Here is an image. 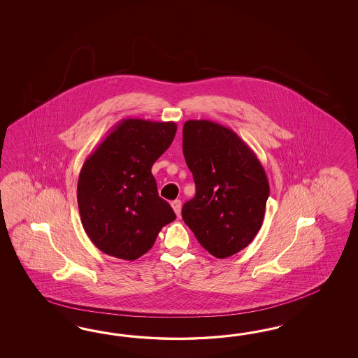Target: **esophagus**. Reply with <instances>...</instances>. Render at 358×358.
<instances>
[{
    "label": "esophagus",
    "instance_id": "obj_1",
    "mask_svg": "<svg viewBox=\"0 0 358 358\" xmlns=\"http://www.w3.org/2000/svg\"><path fill=\"white\" fill-rule=\"evenodd\" d=\"M171 205L173 207L176 215H177V217H180V215H181V201H180V199H176V201H173Z\"/></svg>",
    "mask_w": 358,
    "mask_h": 358
}]
</instances>
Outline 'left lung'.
<instances>
[{"instance_id":"obj_1","label":"left lung","mask_w":358,"mask_h":358,"mask_svg":"<svg viewBox=\"0 0 358 358\" xmlns=\"http://www.w3.org/2000/svg\"><path fill=\"white\" fill-rule=\"evenodd\" d=\"M182 136L195 184L182 219L207 252L226 259L250 245L260 231L271 193L268 177L256 153L228 127L186 120Z\"/></svg>"}]
</instances>
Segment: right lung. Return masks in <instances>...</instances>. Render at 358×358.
I'll return each mask as SVG.
<instances>
[{
  "label": "right lung",
  "instance_id": "right-lung-1",
  "mask_svg": "<svg viewBox=\"0 0 358 358\" xmlns=\"http://www.w3.org/2000/svg\"><path fill=\"white\" fill-rule=\"evenodd\" d=\"M176 131L174 122L122 120L87 156L78 176L77 203L83 227L101 252L136 260L176 219L151 172Z\"/></svg>",
  "mask_w": 358,
  "mask_h": 358
}]
</instances>
